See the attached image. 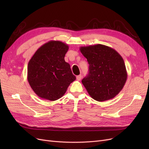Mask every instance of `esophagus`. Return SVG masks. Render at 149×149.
Here are the masks:
<instances>
[{"mask_svg":"<svg viewBox=\"0 0 149 149\" xmlns=\"http://www.w3.org/2000/svg\"><path fill=\"white\" fill-rule=\"evenodd\" d=\"M81 74H79V75H78V76H76V79H77L78 81H80L81 80Z\"/></svg>","mask_w":149,"mask_h":149,"instance_id":"1","label":"esophagus"}]
</instances>
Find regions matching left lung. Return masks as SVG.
<instances>
[{
    "label": "left lung",
    "instance_id": "8db88e82",
    "mask_svg": "<svg viewBox=\"0 0 149 149\" xmlns=\"http://www.w3.org/2000/svg\"><path fill=\"white\" fill-rule=\"evenodd\" d=\"M89 73L82 83L89 96L102 102L114 98L123 89L127 78L123 58L114 49L104 45L81 47Z\"/></svg>",
    "mask_w": 149,
    "mask_h": 149
}]
</instances>
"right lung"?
Returning <instances> with one entry per match:
<instances>
[{"mask_svg":"<svg viewBox=\"0 0 149 149\" xmlns=\"http://www.w3.org/2000/svg\"><path fill=\"white\" fill-rule=\"evenodd\" d=\"M68 48L63 42L51 40L40 47L30 60L27 79L38 97L56 101L76 79L70 64L65 61Z\"/></svg>","mask_w":149,"mask_h":149,"instance_id":"right-lung-1","label":"right lung"}]
</instances>
